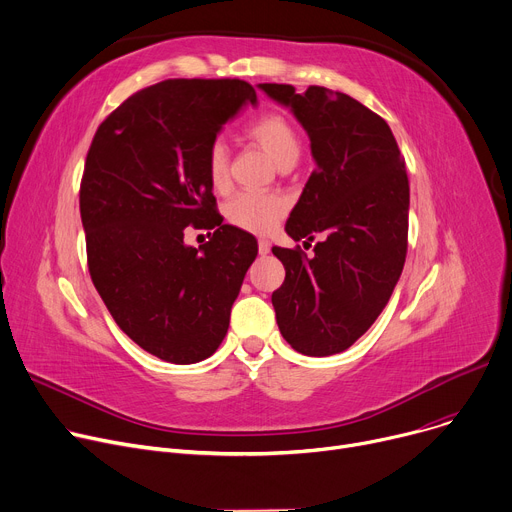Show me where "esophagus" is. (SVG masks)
I'll return each instance as SVG.
<instances>
[{"label": "esophagus", "instance_id": "34e87169", "mask_svg": "<svg viewBox=\"0 0 512 512\" xmlns=\"http://www.w3.org/2000/svg\"><path fill=\"white\" fill-rule=\"evenodd\" d=\"M259 255H267L269 253V249H271V245H269V241H265V238H259Z\"/></svg>", "mask_w": 512, "mask_h": 512}]
</instances>
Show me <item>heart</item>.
Returning a JSON list of instances; mask_svg holds the SVG:
<instances>
[{"instance_id": "obj_1", "label": "heart", "mask_w": 512, "mask_h": 512, "mask_svg": "<svg viewBox=\"0 0 512 512\" xmlns=\"http://www.w3.org/2000/svg\"><path fill=\"white\" fill-rule=\"evenodd\" d=\"M247 138L255 142L271 160L284 168L296 164L300 154V142L290 121L278 113H265L247 125ZM208 179L216 191H226L230 185L228 150L222 142H216L208 152ZM288 203L280 195H255L243 193L234 197L228 208V220L249 232L265 234L274 230L278 220L286 214Z\"/></svg>"}]
</instances>
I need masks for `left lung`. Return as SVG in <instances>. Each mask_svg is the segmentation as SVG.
<instances>
[{"instance_id": "left-lung-1", "label": "left lung", "mask_w": 512, "mask_h": 512, "mask_svg": "<svg viewBox=\"0 0 512 512\" xmlns=\"http://www.w3.org/2000/svg\"><path fill=\"white\" fill-rule=\"evenodd\" d=\"M290 109L317 164L286 232L315 255L274 247L286 280L271 294L280 333L304 356L348 350L377 321L403 271L410 185L391 127L356 98L321 86L257 84Z\"/></svg>"}]
</instances>
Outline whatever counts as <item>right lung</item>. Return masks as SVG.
I'll return each instance as SVG.
<instances>
[{
  "label": "right lung",
  "mask_w": 512,
  "mask_h": 512,
  "mask_svg": "<svg viewBox=\"0 0 512 512\" xmlns=\"http://www.w3.org/2000/svg\"><path fill=\"white\" fill-rule=\"evenodd\" d=\"M257 92L243 80H166L100 123L86 156L80 214L88 269L115 323L170 364L210 358L257 257L255 236L222 224L208 152ZM187 225L216 227L184 245Z\"/></svg>",
  "instance_id": "1"
}]
</instances>
